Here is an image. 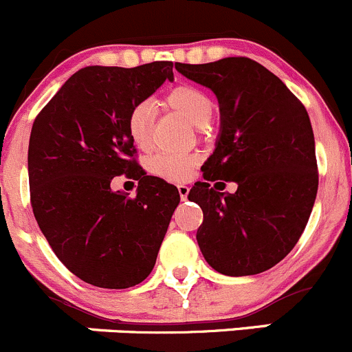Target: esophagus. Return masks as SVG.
Here are the masks:
<instances>
[{"instance_id": "obj_1", "label": "esophagus", "mask_w": 352, "mask_h": 352, "mask_svg": "<svg viewBox=\"0 0 352 352\" xmlns=\"http://www.w3.org/2000/svg\"><path fill=\"white\" fill-rule=\"evenodd\" d=\"M177 191H179L181 200H186L188 193H190V186L188 184H177Z\"/></svg>"}]
</instances>
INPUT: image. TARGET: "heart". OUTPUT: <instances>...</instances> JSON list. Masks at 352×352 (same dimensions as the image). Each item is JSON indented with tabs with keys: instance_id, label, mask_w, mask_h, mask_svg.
<instances>
[{
	"instance_id": "1",
	"label": "heart",
	"mask_w": 352,
	"mask_h": 352,
	"mask_svg": "<svg viewBox=\"0 0 352 352\" xmlns=\"http://www.w3.org/2000/svg\"><path fill=\"white\" fill-rule=\"evenodd\" d=\"M168 109L181 113L188 120L193 121L197 130L205 131L208 118L214 113V102L205 90L195 85L181 83L173 87L162 99ZM157 111L152 100H140L131 107L128 114V135L135 147L140 151H151L154 145V124ZM198 164V155L195 154H173V152H159L148 161V171L166 179L181 181L186 179Z\"/></svg>"
}]
</instances>
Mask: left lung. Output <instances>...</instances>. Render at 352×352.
I'll return each instance as SVG.
<instances>
[{
	"label": "left lung",
	"mask_w": 352,
	"mask_h": 352,
	"mask_svg": "<svg viewBox=\"0 0 352 352\" xmlns=\"http://www.w3.org/2000/svg\"><path fill=\"white\" fill-rule=\"evenodd\" d=\"M176 69L208 87L221 107L205 181L188 195L204 210L198 246L224 276L265 272L294 248L315 204L318 166L308 113L279 76L250 58L177 63ZM217 179L234 180L236 193L212 188Z\"/></svg>",
	"instance_id": "left-lung-1"
}]
</instances>
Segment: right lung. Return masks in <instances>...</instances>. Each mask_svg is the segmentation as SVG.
I'll return each mask as SVG.
<instances>
[{"label":"right lung","mask_w":352,"mask_h":352,"mask_svg":"<svg viewBox=\"0 0 352 352\" xmlns=\"http://www.w3.org/2000/svg\"><path fill=\"white\" fill-rule=\"evenodd\" d=\"M166 80H173L171 61L87 66L34 121V215L59 262L92 286L126 289L147 279L179 204L176 186L142 169L128 135L131 107ZM121 174L139 181L137 197L110 190Z\"/></svg>","instance_id":"1"}]
</instances>
